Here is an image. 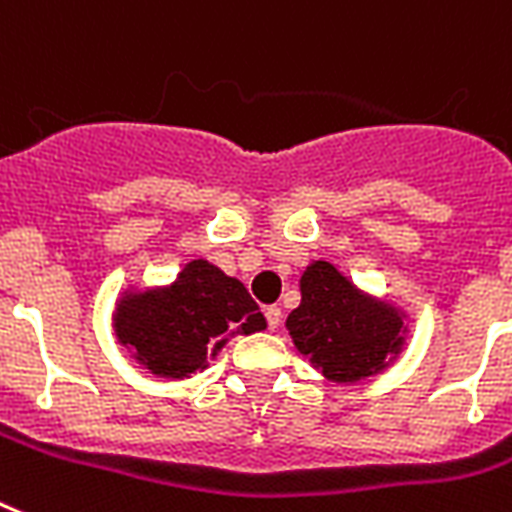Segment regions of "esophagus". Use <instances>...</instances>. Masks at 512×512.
<instances>
[{
    "instance_id": "esophagus-1",
    "label": "esophagus",
    "mask_w": 512,
    "mask_h": 512,
    "mask_svg": "<svg viewBox=\"0 0 512 512\" xmlns=\"http://www.w3.org/2000/svg\"><path fill=\"white\" fill-rule=\"evenodd\" d=\"M267 325H269V330H277V327H280V322H282V309L280 306H267Z\"/></svg>"
}]
</instances>
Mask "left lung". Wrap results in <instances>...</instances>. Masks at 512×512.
I'll return each mask as SVG.
<instances>
[{
    "instance_id": "obj_1",
    "label": "left lung",
    "mask_w": 512,
    "mask_h": 512,
    "mask_svg": "<svg viewBox=\"0 0 512 512\" xmlns=\"http://www.w3.org/2000/svg\"><path fill=\"white\" fill-rule=\"evenodd\" d=\"M301 304L288 314L290 341L333 383H359L388 370L410 338L402 306L362 290L325 259L298 280Z\"/></svg>"
}]
</instances>
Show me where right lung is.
Wrapping results in <instances>:
<instances>
[{
	"label": "right lung",
	"mask_w": 512,
	"mask_h": 512,
	"mask_svg": "<svg viewBox=\"0 0 512 512\" xmlns=\"http://www.w3.org/2000/svg\"><path fill=\"white\" fill-rule=\"evenodd\" d=\"M110 325L137 365L155 378L185 380L208 370L230 338L261 333L267 320L243 282L192 259L166 285H126Z\"/></svg>",
	"instance_id": "obj_1"
}]
</instances>
